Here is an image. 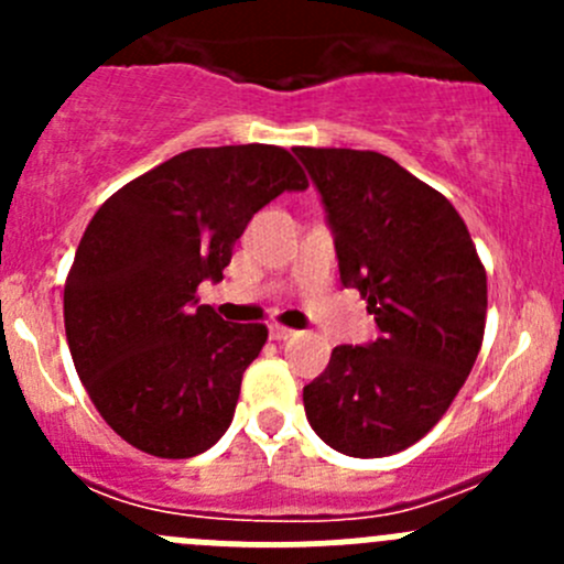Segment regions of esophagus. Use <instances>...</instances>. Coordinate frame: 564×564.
Returning <instances> with one entry per match:
<instances>
[{
  "label": "esophagus",
  "mask_w": 564,
  "mask_h": 564,
  "mask_svg": "<svg viewBox=\"0 0 564 564\" xmlns=\"http://www.w3.org/2000/svg\"><path fill=\"white\" fill-rule=\"evenodd\" d=\"M292 335H297L292 327H283V324H270V338L272 340H289Z\"/></svg>",
  "instance_id": "34e87169"
}]
</instances>
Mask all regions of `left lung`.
I'll return each instance as SVG.
<instances>
[{"label": "left lung", "mask_w": 564, "mask_h": 564, "mask_svg": "<svg viewBox=\"0 0 564 564\" xmlns=\"http://www.w3.org/2000/svg\"><path fill=\"white\" fill-rule=\"evenodd\" d=\"M294 152L322 193L340 283L360 292L382 333L335 346L305 384V414L344 456H392L423 440L464 388L486 329V270L456 207L392 158Z\"/></svg>", "instance_id": "1"}]
</instances>
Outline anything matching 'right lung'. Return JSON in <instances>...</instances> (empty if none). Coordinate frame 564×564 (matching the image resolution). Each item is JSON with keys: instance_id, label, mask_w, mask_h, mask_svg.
Returning <instances> with one entry per match:
<instances>
[{"instance_id": "obj_1", "label": "right lung", "mask_w": 564, "mask_h": 564, "mask_svg": "<svg viewBox=\"0 0 564 564\" xmlns=\"http://www.w3.org/2000/svg\"><path fill=\"white\" fill-rule=\"evenodd\" d=\"M308 176L283 147H198L119 187L95 213L65 281L78 379L128 445L158 458L209 451L235 417L264 324L198 305L248 220Z\"/></svg>"}]
</instances>
